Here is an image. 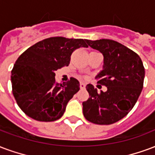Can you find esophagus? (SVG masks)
Listing matches in <instances>:
<instances>
[{
  "label": "esophagus",
  "mask_w": 155,
  "mask_h": 155,
  "mask_svg": "<svg viewBox=\"0 0 155 155\" xmlns=\"http://www.w3.org/2000/svg\"><path fill=\"white\" fill-rule=\"evenodd\" d=\"M80 88H81V89H85V84H84V83H81L80 84Z\"/></svg>",
  "instance_id": "esophagus-1"
}]
</instances>
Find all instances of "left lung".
I'll use <instances>...</instances> for the list:
<instances>
[{
    "label": "left lung",
    "instance_id": "1",
    "mask_svg": "<svg viewBox=\"0 0 155 155\" xmlns=\"http://www.w3.org/2000/svg\"><path fill=\"white\" fill-rule=\"evenodd\" d=\"M88 45L104 56L103 70L95 79L107 87L98 93L87 84L89 98L83 102V113L90 122L98 125L115 123L129 113L143 89L145 68L136 52L110 39L86 40Z\"/></svg>",
    "mask_w": 155,
    "mask_h": 155
}]
</instances>
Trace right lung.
Listing matches in <instances>:
<instances>
[{"label": "right lung", "instance_id": "1", "mask_svg": "<svg viewBox=\"0 0 155 155\" xmlns=\"http://www.w3.org/2000/svg\"><path fill=\"white\" fill-rule=\"evenodd\" d=\"M85 39L53 37L37 42L20 55L11 71L14 97L23 112L39 121L61 118L66 105L80 90L71 78L56 83L55 71L70 64L75 49L87 48Z\"/></svg>", "mask_w": 155, "mask_h": 155}]
</instances>
